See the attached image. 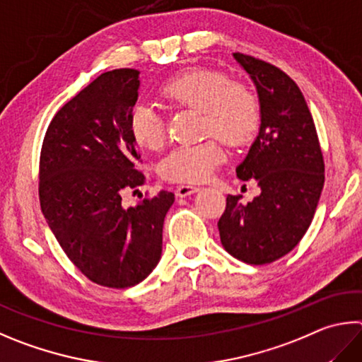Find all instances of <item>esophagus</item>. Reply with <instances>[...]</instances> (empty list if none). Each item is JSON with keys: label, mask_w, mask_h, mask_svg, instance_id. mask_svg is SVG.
I'll return each mask as SVG.
<instances>
[{"label": "esophagus", "mask_w": 362, "mask_h": 362, "mask_svg": "<svg viewBox=\"0 0 362 362\" xmlns=\"http://www.w3.org/2000/svg\"><path fill=\"white\" fill-rule=\"evenodd\" d=\"M198 189H199L198 187H193V185H180L177 188V196H179V198H187V196L196 193Z\"/></svg>", "instance_id": "1"}]
</instances>
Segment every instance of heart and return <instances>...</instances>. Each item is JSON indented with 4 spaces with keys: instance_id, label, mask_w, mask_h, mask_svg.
<instances>
[{
    "instance_id": "obj_1",
    "label": "heart",
    "mask_w": 362,
    "mask_h": 362,
    "mask_svg": "<svg viewBox=\"0 0 362 362\" xmlns=\"http://www.w3.org/2000/svg\"><path fill=\"white\" fill-rule=\"evenodd\" d=\"M160 95L169 106L201 110L204 133L216 134L231 147L244 146L258 128L259 106L256 96L245 85L231 82L223 72H183L164 83ZM129 131L133 139L148 150H158L166 139L163 115L147 103L136 104L131 110ZM223 160V144L210 137L170 150L160 163V174L170 182L198 183L207 180Z\"/></svg>"
}]
</instances>
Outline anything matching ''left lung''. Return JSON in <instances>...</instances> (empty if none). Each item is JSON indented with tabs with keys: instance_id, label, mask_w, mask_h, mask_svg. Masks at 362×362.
<instances>
[{
	"instance_id": "8db88e82",
	"label": "left lung",
	"mask_w": 362,
	"mask_h": 362,
	"mask_svg": "<svg viewBox=\"0 0 362 362\" xmlns=\"http://www.w3.org/2000/svg\"><path fill=\"white\" fill-rule=\"evenodd\" d=\"M233 57L255 83L261 118L235 174L253 179L259 194L247 204L240 194H228L218 231L229 255L258 266L290 253L304 238L325 185V163L312 114L293 78L258 58Z\"/></svg>"
}]
</instances>
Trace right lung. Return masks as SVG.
I'll return each mask as SVG.
<instances>
[{
  "mask_svg": "<svg viewBox=\"0 0 362 362\" xmlns=\"http://www.w3.org/2000/svg\"><path fill=\"white\" fill-rule=\"evenodd\" d=\"M141 72H104L58 110L39 161V201L63 252L85 277L109 288L141 284L161 258L163 223L174 193L123 207L144 185L129 131Z\"/></svg>",
  "mask_w": 362,
  "mask_h": 362,
  "instance_id": "1",
  "label": "right lung"
}]
</instances>
